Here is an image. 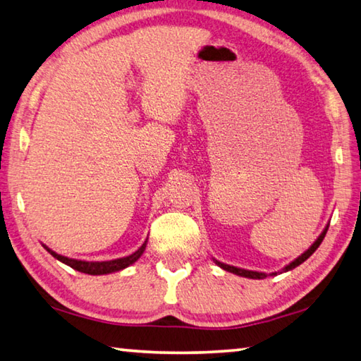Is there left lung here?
I'll use <instances>...</instances> for the list:
<instances>
[{"label": "left lung", "instance_id": "8db88e82", "mask_svg": "<svg viewBox=\"0 0 361 361\" xmlns=\"http://www.w3.org/2000/svg\"><path fill=\"white\" fill-rule=\"evenodd\" d=\"M326 230L328 228H325L324 230V233H322V235L317 238V241H315L311 247H309L305 254H302L301 257H298L296 258L295 262H292L288 264V267H286L283 268V271H290V269H293V268H296V267H300V264L302 263V262H306L309 257H311L315 250L319 249V245L322 244V241H324V238H325V235H326ZM220 268H224L225 271H230V273H233V274H238V276H243V277H249V279H264V277H267L268 274H264V273H257V271H247V269H241V268H235V267H230V264H225V263H220V262H216ZM276 274V273H274Z\"/></svg>", "mask_w": 361, "mask_h": 361}]
</instances>
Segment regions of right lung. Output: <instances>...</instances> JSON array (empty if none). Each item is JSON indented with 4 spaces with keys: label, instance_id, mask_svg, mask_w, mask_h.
Here are the masks:
<instances>
[{
    "label": "right lung",
    "instance_id": "1",
    "mask_svg": "<svg viewBox=\"0 0 361 361\" xmlns=\"http://www.w3.org/2000/svg\"><path fill=\"white\" fill-rule=\"evenodd\" d=\"M147 243V241H145ZM145 243L139 247L135 254H131L128 257H123V258H117V260H111V262H80V260H73V258H68V257H63L55 254L54 250L47 249V252L52 257H55L56 260H60L61 263L68 264V267H71L75 271H80V273H85V274H92V276H99V274H109L114 273V271H120L126 267H130V264L135 263L139 257L142 255V252L145 249Z\"/></svg>",
    "mask_w": 361,
    "mask_h": 361
}]
</instances>
